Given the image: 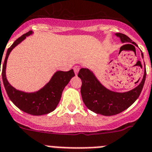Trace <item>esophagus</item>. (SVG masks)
Wrapping results in <instances>:
<instances>
[{"label":"esophagus","mask_w":152,"mask_h":152,"mask_svg":"<svg viewBox=\"0 0 152 152\" xmlns=\"http://www.w3.org/2000/svg\"><path fill=\"white\" fill-rule=\"evenodd\" d=\"M79 69H80V68H79L78 66H75V67H74V71H75V75H77V73H78Z\"/></svg>","instance_id":"esophagus-1"}]
</instances>
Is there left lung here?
<instances>
[{"mask_svg": "<svg viewBox=\"0 0 152 152\" xmlns=\"http://www.w3.org/2000/svg\"><path fill=\"white\" fill-rule=\"evenodd\" d=\"M115 35L120 38L122 43H132L138 47L125 34L116 33ZM141 57L144 58L142 52ZM77 76L82 81L81 93L86 107L96 114L111 116L126 110L138 99L145 84L146 71H144L143 77L138 86L125 92H117L107 89L100 82L93 71L88 68H81Z\"/></svg>", "mask_w": 152, "mask_h": 152, "instance_id": "8db88e82", "label": "left lung"}]
</instances>
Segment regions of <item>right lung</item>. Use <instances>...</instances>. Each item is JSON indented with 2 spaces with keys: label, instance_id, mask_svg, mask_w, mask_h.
Wrapping results in <instances>:
<instances>
[{
  "label": "right lung",
  "instance_id": "add662e5",
  "mask_svg": "<svg viewBox=\"0 0 152 152\" xmlns=\"http://www.w3.org/2000/svg\"><path fill=\"white\" fill-rule=\"evenodd\" d=\"M33 34L29 31L24 34L13 43L6 53L2 65V79L7 95L14 105L25 113L32 115H43L52 112L58 106L61 98L62 92L70 80L75 76L73 69L68 71H57L50 81L40 90L34 92H25L16 89L8 82L6 76L7 58L13 49L28 36ZM1 61L0 63L1 69ZM1 86V81H0Z\"/></svg>",
  "mask_w": 152,
  "mask_h": 152
}]
</instances>
